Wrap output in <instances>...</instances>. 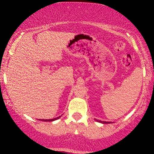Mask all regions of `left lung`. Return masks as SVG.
<instances>
[{
	"label": "left lung",
	"mask_w": 154,
	"mask_h": 154,
	"mask_svg": "<svg viewBox=\"0 0 154 154\" xmlns=\"http://www.w3.org/2000/svg\"><path fill=\"white\" fill-rule=\"evenodd\" d=\"M96 120V119H95ZM97 122H101V123H103V124H109V123H111V122H103V121H100V120H99V121H98V120H96Z\"/></svg>",
	"instance_id": "8db88e82"
}]
</instances>
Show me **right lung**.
<instances>
[{"label": "right lung", "instance_id": "1", "mask_svg": "<svg viewBox=\"0 0 154 154\" xmlns=\"http://www.w3.org/2000/svg\"><path fill=\"white\" fill-rule=\"evenodd\" d=\"M60 117H61V116H59V117L54 118V119H40V120H41V121H44V122H52V121H54V120L59 119Z\"/></svg>", "mask_w": 154, "mask_h": 154}]
</instances>
